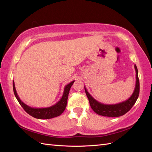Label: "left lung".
I'll return each instance as SVG.
<instances>
[{
	"label": "left lung",
	"mask_w": 152,
	"mask_h": 152,
	"mask_svg": "<svg viewBox=\"0 0 152 152\" xmlns=\"http://www.w3.org/2000/svg\"><path fill=\"white\" fill-rule=\"evenodd\" d=\"M134 69L136 71V84L133 94L126 101L115 104H104L96 101L89 94L88 90L84 86L86 95L89 99V104L93 110L96 114L106 117H119L126 114L133 107L138 97L140 91V83L138 80V69L134 64Z\"/></svg>",
	"instance_id": "obj_1"
}]
</instances>
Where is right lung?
<instances>
[{"instance_id":"add662e5","label":"right lung","mask_w":152,"mask_h":152,"mask_svg":"<svg viewBox=\"0 0 152 152\" xmlns=\"http://www.w3.org/2000/svg\"><path fill=\"white\" fill-rule=\"evenodd\" d=\"M74 82V80L65 86L64 88L62 97L61 98V99L56 104L47 108H33L25 104L23 102H22L18 95L17 91H16L14 80H13V89H14V95L18 101L22 106L23 108L25 110V112L35 118L46 119L57 117V116L60 115L64 112L67 104V99L68 96H69L70 89Z\"/></svg>"}]
</instances>
